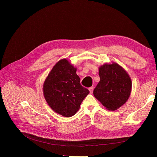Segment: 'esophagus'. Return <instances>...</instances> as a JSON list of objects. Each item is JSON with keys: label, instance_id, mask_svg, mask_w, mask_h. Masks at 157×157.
Listing matches in <instances>:
<instances>
[{"label": "esophagus", "instance_id": "1", "mask_svg": "<svg viewBox=\"0 0 157 157\" xmlns=\"http://www.w3.org/2000/svg\"><path fill=\"white\" fill-rule=\"evenodd\" d=\"M89 90H90V94H92V93H93V90H94V87L92 86V87L89 88Z\"/></svg>", "mask_w": 157, "mask_h": 157}]
</instances>
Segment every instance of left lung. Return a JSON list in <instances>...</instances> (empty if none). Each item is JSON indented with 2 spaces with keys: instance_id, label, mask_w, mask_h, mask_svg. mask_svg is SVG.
<instances>
[{
  "instance_id": "8db88e82",
  "label": "left lung",
  "mask_w": 157,
  "mask_h": 157,
  "mask_svg": "<svg viewBox=\"0 0 157 157\" xmlns=\"http://www.w3.org/2000/svg\"><path fill=\"white\" fill-rule=\"evenodd\" d=\"M100 80L94 96L108 110L115 111L126 102L132 90V80L126 71L117 63H105L99 69Z\"/></svg>"
}]
</instances>
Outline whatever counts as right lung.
<instances>
[{"instance_id": "obj_1", "label": "right lung", "mask_w": 157, "mask_h": 157, "mask_svg": "<svg viewBox=\"0 0 157 157\" xmlns=\"http://www.w3.org/2000/svg\"><path fill=\"white\" fill-rule=\"evenodd\" d=\"M76 71L67 59H61L54 66L44 83L46 102L52 110L65 117L73 116L90 92L80 84Z\"/></svg>"}]
</instances>
